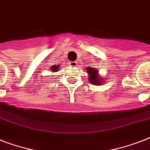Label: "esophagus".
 Instances as JSON below:
<instances>
[{"instance_id": "obj_1", "label": "esophagus", "mask_w": 150, "mask_h": 150, "mask_svg": "<svg viewBox=\"0 0 150 150\" xmlns=\"http://www.w3.org/2000/svg\"><path fill=\"white\" fill-rule=\"evenodd\" d=\"M70 66L71 67H76L77 66V63H76V61H71L70 63H69Z\"/></svg>"}]
</instances>
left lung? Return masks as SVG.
Instances as JSON below:
<instances>
[{
    "instance_id": "8db88e82",
    "label": "left lung",
    "mask_w": 150,
    "mask_h": 150,
    "mask_svg": "<svg viewBox=\"0 0 150 150\" xmlns=\"http://www.w3.org/2000/svg\"><path fill=\"white\" fill-rule=\"evenodd\" d=\"M86 70L88 75H89V82H91L92 84L95 85V86H100L103 82H104L103 79L100 77L98 74V70H96L95 68H90V67L86 68Z\"/></svg>"
}]
</instances>
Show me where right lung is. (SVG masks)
Wrapping results in <instances>:
<instances>
[{"label":"right lung","mask_w":150,"mask_h":150,"mask_svg":"<svg viewBox=\"0 0 150 150\" xmlns=\"http://www.w3.org/2000/svg\"><path fill=\"white\" fill-rule=\"evenodd\" d=\"M59 69V65H53L51 66V68H50V70H51L52 72H56L57 71V70Z\"/></svg>","instance_id":"right-lung-1"}]
</instances>
